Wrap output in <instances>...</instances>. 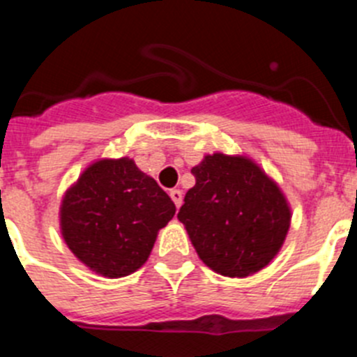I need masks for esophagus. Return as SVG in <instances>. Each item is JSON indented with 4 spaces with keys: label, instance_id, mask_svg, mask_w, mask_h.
<instances>
[{
    "label": "esophagus",
    "instance_id": "34e87169",
    "mask_svg": "<svg viewBox=\"0 0 357 357\" xmlns=\"http://www.w3.org/2000/svg\"><path fill=\"white\" fill-rule=\"evenodd\" d=\"M169 195H171V199H172V201H174L176 208H179V206L183 204V192H181V190L172 188L171 192H169Z\"/></svg>",
    "mask_w": 357,
    "mask_h": 357
}]
</instances>
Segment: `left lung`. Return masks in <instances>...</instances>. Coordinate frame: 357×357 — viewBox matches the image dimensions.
I'll return each mask as SVG.
<instances>
[{"instance_id":"8db88e82","label":"left lung","mask_w":357,"mask_h":357,"mask_svg":"<svg viewBox=\"0 0 357 357\" xmlns=\"http://www.w3.org/2000/svg\"><path fill=\"white\" fill-rule=\"evenodd\" d=\"M192 174L178 218L201 261L231 278L266 268L291 227L282 188L245 155H206Z\"/></svg>"}]
</instances>
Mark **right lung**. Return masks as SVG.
Here are the masks:
<instances>
[{"label": "right lung", "instance_id": "1", "mask_svg": "<svg viewBox=\"0 0 357 357\" xmlns=\"http://www.w3.org/2000/svg\"><path fill=\"white\" fill-rule=\"evenodd\" d=\"M174 213L171 197L132 158H100L63 195L59 227L86 268L121 278L142 268Z\"/></svg>", "mask_w": 357, "mask_h": 357}]
</instances>
